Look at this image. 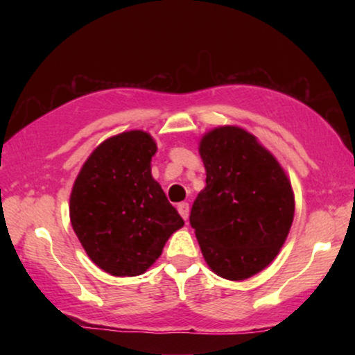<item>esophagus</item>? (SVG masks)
<instances>
[{
    "mask_svg": "<svg viewBox=\"0 0 355 355\" xmlns=\"http://www.w3.org/2000/svg\"><path fill=\"white\" fill-rule=\"evenodd\" d=\"M178 211H179V215H181L184 220H187L189 218V203L187 202H181L178 205Z\"/></svg>",
    "mask_w": 355,
    "mask_h": 355,
    "instance_id": "1",
    "label": "esophagus"
}]
</instances>
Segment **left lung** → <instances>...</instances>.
<instances>
[{
	"label": "left lung",
	"instance_id": "left-lung-1",
	"mask_svg": "<svg viewBox=\"0 0 355 355\" xmlns=\"http://www.w3.org/2000/svg\"><path fill=\"white\" fill-rule=\"evenodd\" d=\"M198 153L207 186L189 220L203 259L221 278H250L275 260L289 234L293 187L278 159L237 125L207 132Z\"/></svg>",
	"mask_w": 355,
	"mask_h": 355
}]
</instances>
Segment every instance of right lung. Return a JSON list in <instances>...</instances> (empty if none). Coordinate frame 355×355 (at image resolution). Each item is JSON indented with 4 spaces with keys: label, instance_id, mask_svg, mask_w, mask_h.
I'll list each match as a JSON object with an SVG mask.
<instances>
[{
    "label": "right lung",
    "instance_id": "right-lung-1",
    "mask_svg": "<svg viewBox=\"0 0 355 355\" xmlns=\"http://www.w3.org/2000/svg\"><path fill=\"white\" fill-rule=\"evenodd\" d=\"M155 153L144 130L113 135L92 152L72 186V230L90 260L113 276L145 273L184 226L152 176Z\"/></svg>",
    "mask_w": 355,
    "mask_h": 355
}]
</instances>
